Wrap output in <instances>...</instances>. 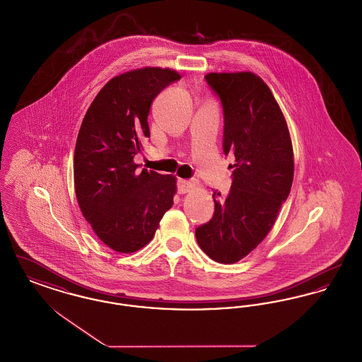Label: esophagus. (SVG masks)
Returning <instances> with one entry per match:
<instances>
[{"label": "esophagus", "instance_id": "obj_1", "mask_svg": "<svg viewBox=\"0 0 362 362\" xmlns=\"http://www.w3.org/2000/svg\"><path fill=\"white\" fill-rule=\"evenodd\" d=\"M198 187V183L194 180H186V179H177V191L180 194L189 192L191 189Z\"/></svg>", "mask_w": 362, "mask_h": 362}]
</instances>
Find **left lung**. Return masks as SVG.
<instances>
[{"mask_svg":"<svg viewBox=\"0 0 362 362\" xmlns=\"http://www.w3.org/2000/svg\"><path fill=\"white\" fill-rule=\"evenodd\" d=\"M224 110L225 155L235 157L232 186L214 191V214L195 229L199 247L218 263H236L258 247L288 199L294 161L289 129L267 84L251 71L209 73Z\"/></svg>","mask_w":362,"mask_h":362,"instance_id":"left-lung-1","label":"left lung"}]
</instances>
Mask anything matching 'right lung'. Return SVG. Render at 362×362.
<instances>
[{"label":"right lung","instance_id":"1","mask_svg":"<svg viewBox=\"0 0 362 362\" xmlns=\"http://www.w3.org/2000/svg\"><path fill=\"white\" fill-rule=\"evenodd\" d=\"M180 74L142 68L111 78L89 105L74 151V189L86 221L107 247L130 254L153 239L173 205L176 177L138 170L156 96Z\"/></svg>","mask_w":362,"mask_h":362}]
</instances>
